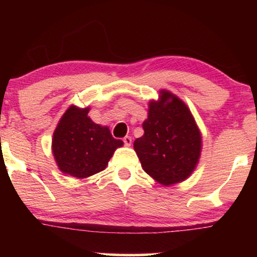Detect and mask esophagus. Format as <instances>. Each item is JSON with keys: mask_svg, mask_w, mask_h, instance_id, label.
<instances>
[{"mask_svg": "<svg viewBox=\"0 0 257 257\" xmlns=\"http://www.w3.org/2000/svg\"><path fill=\"white\" fill-rule=\"evenodd\" d=\"M123 141H124V145H125V146H131L133 140H132L131 137H125L124 139H123Z\"/></svg>", "mask_w": 257, "mask_h": 257, "instance_id": "34e87169", "label": "esophagus"}]
</instances>
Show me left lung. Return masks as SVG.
Wrapping results in <instances>:
<instances>
[{"mask_svg":"<svg viewBox=\"0 0 257 257\" xmlns=\"http://www.w3.org/2000/svg\"><path fill=\"white\" fill-rule=\"evenodd\" d=\"M144 135L134 141L143 169L163 186L185 181L202 152V133L188 106L167 89L149 101Z\"/></svg>","mask_w":257,"mask_h":257,"instance_id":"1","label":"left lung"}]
</instances>
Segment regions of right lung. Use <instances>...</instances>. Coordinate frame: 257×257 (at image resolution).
I'll list each match as a JSON object with an SVG mask.
<instances>
[{"instance_id":"1","label":"right lung","mask_w":257,"mask_h":257,"mask_svg":"<svg viewBox=\"0 0 257 257\" xmlns=\"http://www.w3.org/2000/svg\"><path fill=\"white\" fill-rule=\"evenodd\" d=\"M89 110V106H69L53 133L52 152L59 170L77 179L102 172L114 151L123 146L108 126L90 119Z\"/></svg>"}]
</instances>
